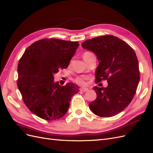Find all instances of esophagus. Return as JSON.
I'll list each match as a JSON object with an SVG mask.
<instances>
[{"instance_id": "obj_1", "label": "esophagus", "mask_w": 153, "mask_h": 153, "mask_svg": "<svg viewBox=\"0 0 153 153\" xmlns=\"http://www.w3.org/2000/svg\"><path fill=\"white\" fill-rule=\"evenodd\" d=\"M88 88H81V91H83V92H85V91H88Z\"/></svg>"}]
</instances>
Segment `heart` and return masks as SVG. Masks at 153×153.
Masks as SVG:
<instances>
[{
  "instance_id": "heart-1",
  "label": "heart",
  "mask_w": 153,
  "mask_h": 153,
  "mask_svg": "<svg viewBox=\"0 0 153 153\" xmlns=\"http://www.w3.org/2000/svg\"><path fill=\"white\" fill-rule=\"evenodd\" d=\"M91 54V52H85L83 54H82V58L85 60L87 57H88L89 56H90ZM87 79V77L86 76H78L75 79H74V81L77 83V85H81V86H84L86 84V81Z\"/></svg>"
}]
</instances>
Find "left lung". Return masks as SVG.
I'll return each mask as SVG.
<instances>
[{"mask_svg":"<svg viewBox=\"0 0 153 153\" xmlns=\"http://www.w3.org/2000/svg\"><path fill=\"white\" fill-rule=\"evenodd\" d=\"M81 45L95 53L99 62L95 82L107 80L108 84L106 88L94 87L97 98L89 108L99 117L116 115L129 105L136 93L140 81L137 55L127 43L113 35L89 39Z\"/></svg>","mask_w":153,"mask_h":153,"instance_id":"left-lung-1","label":"left lung"}]
</instances>
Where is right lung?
<instances>
[{
  "label": "right lung",
  "mask_w": 153,
  "mask_h": 153,
  "mask_svg": "<svg viewBox=\"0 0 153 153\" xmlns=\"http://www.w3.org/2000/svg\"><path fill=\"white\" fill-rule=\"evenodd\" d=\"M79 45L77 42L42 39L28 47L20 59L17 86L26 106L41 119L62 118L79 91L72 82L61 86L54 82V74L68 67Z\"/></svg>",
  "instance_id": "1"
}]
</instances>
